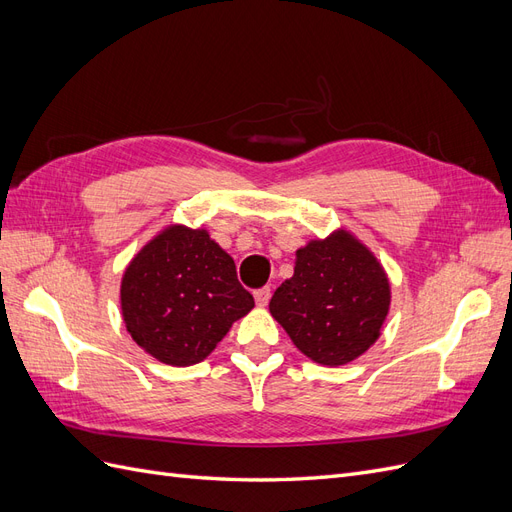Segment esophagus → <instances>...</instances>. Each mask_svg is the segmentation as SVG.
<instances>
[{
	"instance_id": "obj_1",
	"label": "esophagus",
	"mask_w": 512,
	"mask_h": 512,
	"mask_svg": "<svg viewBox=\"0 0 512 512\" xmlns=\"http://www.w3.org/2000/svg\"><path fill=\"white\" fill-rule=\"evenodd\" d=\"M254 299H256V305L258 307H267L269 305V299H271V288L265 286L254 292Z\"/></svg>"
}]
</instances>
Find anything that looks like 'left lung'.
<instances>
[{
	"label": "left lung",
	"mask_w": 512,
	"mask_h": 512,
	"mask_svg": "<svg viewBox=\"0 0 512 512\" xmlns=\"http://www.w3.org/2000/svg\"><path fill=\"white\" fill-rule=\"evenodd\" d=\"M294 273L273 292L269 312L314 363L339 367L376 344L391 309L382 262L350 230L312 239L294 254Z\"/></svg>",
	"instance_id": "left-lung-1"
}]
</instances>
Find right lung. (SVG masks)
Listing matches in <instances>:
<instances>
[{
  "mask_svg": "<svg viewBox=\"0 0 512 512\" xmlns=\"http://www.w3.org/2000/svg\"><path fill=\"white\" fill-rule=\"evenodd\" d=\"M119 303L138 346L164 365L190 367L252 312L254 297L207 228L168 224L128 262Z\"/></svg>",
  "mask_w": 512,
  "mask_h": 512,
  "instance_id": "right-lung-1",
  "label": "right lung"
}]
</instances>
